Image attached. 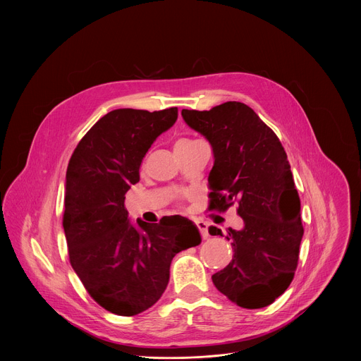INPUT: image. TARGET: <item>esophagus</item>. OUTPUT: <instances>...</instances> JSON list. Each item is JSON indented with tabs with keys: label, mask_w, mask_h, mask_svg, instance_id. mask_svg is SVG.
<instances>
[{
	"label": "esophagus",
	"mask_w": 361,
	"mask_h": 361,
	"mask_svg": "<svg viewBox=\"0 0 361 361\" xmlns=\"http://www.w3.org/2000/svg\"><path fill=\"white\" fill-rule=\"evenodd\" d=\"M195 226H197V228H198V231H200V234H201V238H202V240H207V238L210 237L209 230H207V224H205L204 221H197V223H195Z\"/></svg>",
	"instance_id": "esophagus-1"
}]
</instances>
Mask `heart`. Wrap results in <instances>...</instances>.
Segmentation results:
<instances>
[{
  "instance_id": "b5f03b06",
  "label": "heart",
  "mask_w": 361,
  "mask_h": 361,
  "mask_svg": "<svg viewBox=\"0 0 361 361\" xmlns=\"http://www.w3.org/2000/svg\"><path fill=\"white\" fill-rule=\"evenodd\" d=\"M187 142H192V141H188V140H183V141H180L178 144H187Z\"/></svg>"
}]
</instances>
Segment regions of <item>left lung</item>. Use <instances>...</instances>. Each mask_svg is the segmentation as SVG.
Returning <instances> with one entry per match:
<instances>
[{"instance_id": "obj_1", "label": "left lung", "mask_w": 361, "mask_h": 361, "mask_svg": "<svg viewBox=\"0 0 361 361\" xmlns=\"http://www.w3.org/2000/svg\"><path fill=\"white\" fill-rule=\"evenodd\" d=\"M181 116L213 147L209 210L224 213L237 202L244 221L243 230H227L233 260L213 274V283L243 308L270 305L294 279L304 233L287 154L276 133L243 102L183 110ZM210 233L223 235L217 227Z\"/></svg>"}]
</instances>
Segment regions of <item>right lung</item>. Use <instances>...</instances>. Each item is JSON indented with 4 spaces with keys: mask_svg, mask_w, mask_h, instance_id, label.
<instances>
[{
    "mask_svg": "<svg viewBox=\"0 0 361 361\" xmlns=\"http://www.w3.org/2000/svg\"><path fill=\"white\" fill-rule=\"evenodd\" d=\"M178 109H120L101 117L77 144L66 176L63 227L70 263L91 298L117 316L156 304L173 257L201 241L180 216L128 221L126 192L140 181L145 152L177 120Z\"/></svg>",
    "mask_w": 361,
    "mask_h": 361,
    "instance_id": "obj_1",
    "label": "right lung"
}]
</instances>
